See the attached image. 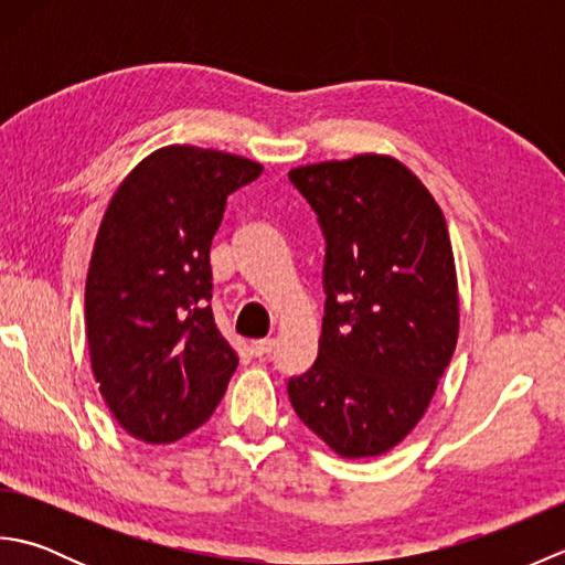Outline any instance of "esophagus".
Masks as SVG:
<instances>
[{
	"label": "esophagus",
	"instance_id": "1",
	"mask_svg": "<svg viewBox=\"0 0 565 565\" xmlns=\"http://www.w3.org/2000/svg\"><path fill=\"white\" fill-rule=\"evenodd\" d=\"M274 344H276V340L264 338V340H255V342H252L249 350H252V354H255V356H267V354L274 350Z\"/></svg>",
	"mask_w": 565,
	"mask_h": 565
}]
</instances>
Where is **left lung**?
Masks as SVG:
<instances>
[{
  "label": "left lung",
  "mask_w": 565,
  "mask_h": 565,
  "mask_svg": "<svg viewBox=\"0 0 565 565\" xmlns=\"http://www.w3.org/2000/svg\"><path fill=\"white\" fill-rule=\"evenodd\" d=\"M326 233L318 359L289 381L303 425L344 456H381L423 419L459 338V284L435 196L391 154L294 167Z\"/></svg>",
  "instance_id": "obj_1"
}]
</instances>
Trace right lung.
<instances>
[{
    "instance_id": "right-lung-1",
    "label": "right lung",
    "mask_w": 565,
    "mask_h": 565,
    "mask_svg": "<svg viewBox=\"0 0 565 565\" xmlns=\"http://www.w3.org/2000/svg\"><path fill=\"white\" fill-rule=\"evenodd\" d=\"M264 167L239 154L164 146L118 184L84 289L94 379L116 423L172 444L221 403L237 352L209 306L211 239L225 199Z\"/></svg>"
}]
</instances>
